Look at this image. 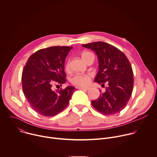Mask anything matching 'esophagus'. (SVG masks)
Returning <instances> with one entry per match:
<instances>
[{"label": "esophagus", "mask_w": 157, "mask_h": 157, "mask_svg": "<svg viewBox=\"0 0 157 157\" xmlns=\"http://www.w3.org/2000/svg\"><path fill=\"white\" fill-rule=\"evenodd\" d=\"M77 88L78 89H80V90H82V91H87L89 89V87H77Z\"/></svg>", "instance_id": "1"}]
</instances>
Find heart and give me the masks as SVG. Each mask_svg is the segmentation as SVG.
Listing matches in <instances>:
<instances>
[{
	"label": "heart",
	"mask_w": 157,
	"mask_h": 157,
	"mask_svg": "<svg viewBox=\"0 0 157 157\" xmlns=\"http://www.w3.org/2000/svg\"><path fill=\"white\" fill-rule=\"evenodd\" d=\"M89 52H84L82 54V57L84 58L86 55H87ZM65 68L66 70H68L70 69V62L68 61L66 64ZM91 80V75H75L71 79V82L73 84L79 86H85L89 84Z\"/></svg>",
	"instance_id": "1"
}]
</instances>
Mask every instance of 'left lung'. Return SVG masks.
<instances>
[{"label":"left lung","mask_w":157,"mask_h":157,"mask_svg":"<svg viewBox=\"0 0 157 157\" xmlns=\"http://www.w3.org/2000/svg\"><path fill=\"white\" fill-rule=\"evenodd\" d=\"M93 50L99 61V71L94 82L107 84L105 92L91 101L93 106L104 115H113L125 108L133 87V73L130 61L124 53L111 44L96 41L82 44Z\"/></svg>","instance_id":"obj_1"}]
</instances>
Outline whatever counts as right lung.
I'll list each match as a JSON object with an SVG mask.
<instances>
[{
    "mask_svg": "<svg viewBox=\"0 0 157 157\" xmlns=\"http://www.w3.org/2000/svg\"><path fill=\"white\" fill-rule=\"evenodd\" d=\"M70 47L41 49L29 58L21 75L22 89L31 107L40 115L54 116L69 104L75 89L68 86L53 91L54 84L66 82L64 62Z\"/></svg>",
    "mask_w": 157,
    "mask_h": 157,
    "instance_id": "1",
    "label": "right lung"
}]
</instances>
